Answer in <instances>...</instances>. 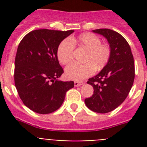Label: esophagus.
I'll use <instances>...</instances> for the list:
<instances>
[{
	"mask_svg": "<svg viewBox=\"0 0 147 147\" xmlns=\"http://www.w3.org/2000/svg\"><path fill=\"white\" fill-rule=\"evenodd\" d=\"M82 85H83L82 82H74V86L75 87H80Z\"/></svg>",
	"mask_w": 147,
	"mask_h": 147,
	"instance_id": "1",
	"label": "esophagus"
}]
</instances>
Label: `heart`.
Listing matches in <instances>:
<instances>
[{
    "label": "heart",
    "mask_w": 147,
    "mask_h": 147,
    "mask_svg": "<svg viewBox=\"0 0 147 147\" xmlns=\"http://www.w3.org/2000/svg\"><path fill=\"white\" fill-rule=\"evenodd\" d=\"M86 50L85 64L73 63L65 69V76L74 81H82L92 76L96 71H101L108 63L111 57V49L107 44L101 43V39L91 33H85L75 38L62 40L58 46L57 57L62 65L71 62L74 45Z\"/></svg>",
    "instance_id": "obj_1"
}]
</instances>
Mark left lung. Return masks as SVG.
Returning a JSON list of instances; mask_svg holds the SVG:
<instances>
[{"mask_svg":"<svg viewBox=\"0 0 147 147\" xmlns=\"http://www.w3.org/2000/svg\"><path fill=\"white\" fill-rule=\"evenodd\" d=\"M108 41L111 57L98 74L90 78L93 87L91 97L85 98L87 107L98 113H107L117 108L127 97L135 79V63L129 45L118 32L108 28L93 30Z\"/></svg>","mask_w":147,"mask_h":147,"instance_id":"obj_1","label":"left lung"}]
</instances>
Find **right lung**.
I'll return each instance as SVG.
<instances>
[{
  "label": "right lung",
  "instance_id": "add662e5",
  "mask_svg": "<svg viewBox=\"0 0 147 147\" xmlns=\"http://www.w3.org/2000/svg\"><path fill=\"white\" fill-rule=\"evenodd\" d=\"M74 32L34 30L22 39L15 62V84L22 102L40 114L53 113L61 107L66 92L74 87L73 81L57 79L63 69L57 58V49Z\"/></svg>",
  "mask_w": 147,
  "mask_h": 147
}]
</instances>
